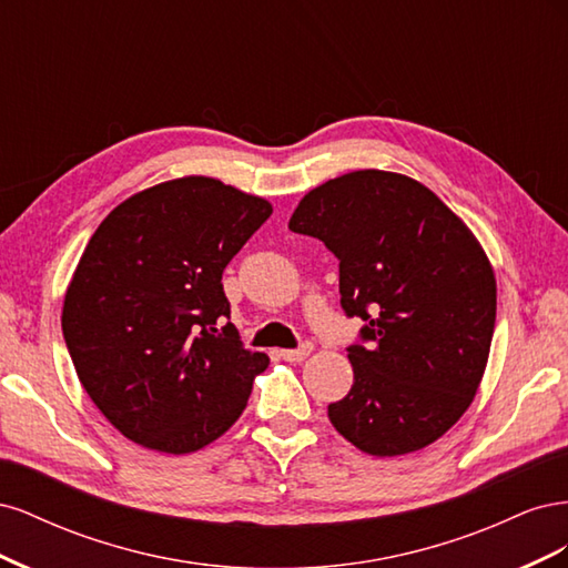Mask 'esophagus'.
<instances>
[{
    "label": "esophagus",
    "instance_id": "34e87169",
    "mask_svg": "<svg viewBox=\"0 0 568 568\" xmlns=\"http://www.w3.org/2000/svg\"><path fill=\"white\" fill-rule=\"evenodd\" d=\"M311 351H313V343H301L298 348L282 351V357L286 359V363H301V359H305L307 355H311Z\"/></svg>",
    "mask_w": 568,
    "mask_h": 568
}]
</instances>
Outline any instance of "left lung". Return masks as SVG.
Segmentation results:
<instances>
[{
  "label": "left lung",
  "instance_id": "8db88e82",
  "mask_svg": "<svg viewBox=\"0 0 568 568\" xmlns=\"http://www.w3.org/2000/svg\"><path fill=\"white\" fill-rule=\"evenodd\" d=\"M288 230L338 257L341 307L365 322L336 432L374 457L438 440L471 405L495 329V274L469 227L417 180L355 170L305 194Z\"/></svg>",
  "mask_w": 568,
  "mask_h": 568
}]
</instances>
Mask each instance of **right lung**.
<instances>
[{
  "instance_id": "right-lung-1",
  "label": "right lung",
  "mask_w": 568,
  "mask_h": 568,
  "mask_svg": "<svg viewBox=\"0 0 568 568\" xmlns=\"http://www.w3.org/2000/svg\"><path fill=\"white\" fill-rule=\"evenodd\" d=\"M272 205L213 178L156 184L92 234L63 301L78 379L125 438L184 455L242 415L270 365L230 320L222 272Z\"/></svg>"
}]
</instances>
